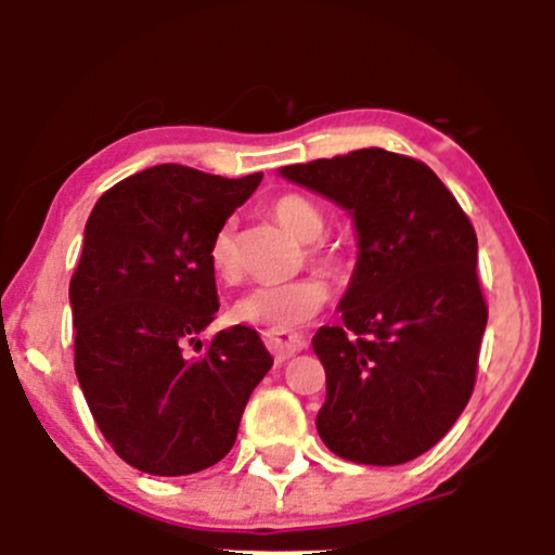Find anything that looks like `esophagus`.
Instances as JSON below:
<instances>
[{
	"mask_svg": "<svg viewBox=\"0 0 555 555\" xmlns=\"http://www.w3.org/2000/svg\"><path fill=\"white\" fill-rule=\"evenodd\" d=\"M263 341L276 360L292 358V354L302 352L308 347V339L297 331H263Z\"/></svg>",
	"mask_w": 555,
	"mask_h": 555,
	"instance_id": "esophagus-1",
	"label": "esophagus"
}]
</instances>
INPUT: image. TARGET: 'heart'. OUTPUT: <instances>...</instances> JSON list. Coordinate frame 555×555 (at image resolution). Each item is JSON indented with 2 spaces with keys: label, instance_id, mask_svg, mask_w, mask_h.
<instances>
[{
  "label": "heart",
  "instance_id": "obj_1",
  "mask_svg": "<svg viewBox=\"0 0 555 555\" xmlns=\"http://www.w3.org/2000/svg\"><path fill=\"white\" fill-rule=\"evenodd\" d=\"M271 216L297 240L310 242L308 260L323 273L341 276L347 271V256H344L341 247L321 242L323 232H326V214L321 211L318 203L299 193H284L271 203ZM208 263H211L216 276L224 279V282H234L240 276L232 224H224L214 234L211 245H208ZM328 299L331 286L326 279L318 276V273H308V276L292 279L286 284L256 286L234 302L232 315L234 321L250 323V326L286 331L315 318L326 308Z\"/></svg>",
  "mask_w": 555,
  "mask_h": 555
}]
</instances>
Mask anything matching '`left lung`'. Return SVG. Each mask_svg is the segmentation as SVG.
Masks as SVG:
<instances>
[{
	"instance_id": "obj_1",
	"label": "left lung",
	"mask_w": 555,
	"mask_h": 555,
	"mask_svg": "<svg viewBox=\"0 0 555 555\" xmlns=\"http://www.w3.org/2000/svg\"><path fill=\"white\" fill-rule=\"evenodd\" d=\"M282 175L339 203L358 227L341 323L313 336L326 367L318 433L349 462L417 460L475 388L488 305L473 221L428 164L384 149L292 164Z\"/></svg>"
}]
</instances>
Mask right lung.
<instances>
[{
	"label": "right lung",
	"mask_w": 555,
	"mask_h": 555,
	"mask_svg": "<svg viewBox=\"0 0 555 555\" xmlns=\"http://www.w3.org/2000/svg\"><path fill=\"white\" fill-rule=\"evenodd\" d=\"M260 180L158 164L106 190L88 219L69 279L75 373L99 430L140 473L180 477L224 460L271 371L247 326L219 331L197 359L183 352L203 348L197 334L219 310L208 245Z\"/></svg>",
	"instance_id": "right-lung-1"
}]
</instances>
